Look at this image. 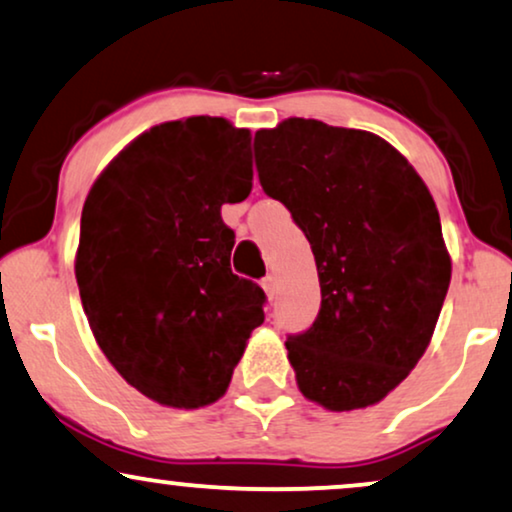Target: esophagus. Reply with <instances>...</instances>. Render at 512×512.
<instances>
[{"label":"esophagus","mask_w":512,"mask_h":512,"mask_svg":"<svg viewBox=\"0 0 512 512\" xmlns=\"http://www.w3.org/2000/svg\"><path fill=\"white\" fill-rule=\"evenodd\" d=\"M262 288H264V293H267L269 300H274V293H276V278L269 274V276L264 278V281H262Z\"/></svg>","instance_id":"1"}]
</instances>
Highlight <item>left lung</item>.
Here are the masks:
<instances>
[{
    "label": "left lung",
    "mask_w": 512,
    "mask_h": 512,
    "mask_svg": "<svg viewBox=\"0 0 512 512\" xmlns=\"http://www.w3.org/2000/svg\"><path fill=\"white\" fill-rule=\"evenodd\" d=\"M267 196L312 245L314 326L286 340L300 392L328 411L378 404L428 349L451 257L428 186L378 134L288 118L255 134Z\"/></svg>",
    "instance_id": "obj_1"
}]
</instances>
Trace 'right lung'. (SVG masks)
<instances>
[{"label":"right lung","instance_id":"1","mask_svg":"<svg viewBox=\"0 0 512 512\" xmlns=\"http://www.w3.org/2000/svg\"><path fill=\"white\" fill-rule=\"evenodd\" d=\"M250 129L193 115L129 141L87 193L75 278L115 371L170 409L224 397L264 290L231 271L224 203L252 191Z\"/></svg>","mask_w":512,"mask_h":512}]
</instances>
